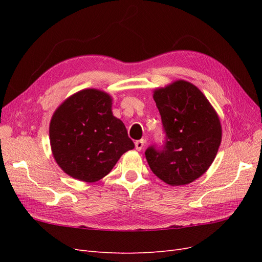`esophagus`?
Listing matches in <instances>:
<instances>
[{
    "mask_svg": "<svg viewBox=\"0 0 262 262\" xmlns=\"http://www.w3.org/2000/svg\"><path fill=\"white\" fill-rule=\"evenodd\" d=\"M136 148L138 149V150H141L142 148H143V146H144V144H145V140H139V141H136Z\"/></svg>",
    "mask_w": 262,
    "mask_h": 262,
    "instance_id": "34e87169",
    "label": "esophagus"
}]
</instances>
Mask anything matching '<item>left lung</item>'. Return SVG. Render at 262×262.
<instances>
[{"mask_svg":"<svg viewBox=\"0 0 262 262\" xmlns=\"http://www.w3.org/2000/svg\"><path fill=\"white\" fill-rule=\"evenodd\" d=\"M153 97L165 141L146 148L149 168L170 186L190 184L208 170L217 154L220 119L201 91L186 81L156 90Z\"/></svg>","mask_w":262,"mask_h":262,"instance_id":"1","label":"left lung"}]
</instances>
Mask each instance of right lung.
Here are the masks:
<instances>
[{
  "label": "right lung",
  "instance_id": "obj_1",
  "mask_svg": "<svg viewBox=\"0 0 262 262\" xmlns=\"http://www.w3.org/2000/svg\"><path fill=\"white\" fill-rule=\"evenodd\" d=\"M112 100L101 91L83 90L55 110L49 129L52 154L71 177L98 181L134 147L123 122L113 115Z\"/></svg>",
  "mask_w": 262,
  "mask_h": 262
}]
</instances>
